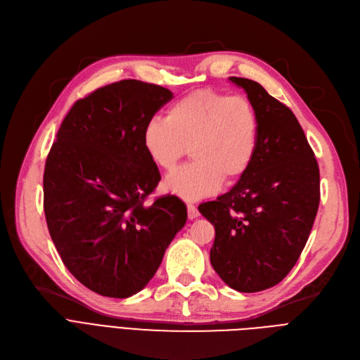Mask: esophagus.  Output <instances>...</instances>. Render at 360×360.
I'll return each mask as SVG.
<instances>
[{
  "label": "esophagus",
  "mask_w": 360,
  "mask_h": 360,
  "mask_svg": "<svg viewBox=\"0 0 360 360\" xmlns=\"http://www.w3.org/2000/svg\"><path fill=\"white\" fill-rule=\"evenodd\" d=\"M186 210H188V219L193 220V219H197L200 216L198 213V209L194 205V204H188L186 205Z\"/></svg>",
  "instance_id": "34e87169"
}]
</instances>
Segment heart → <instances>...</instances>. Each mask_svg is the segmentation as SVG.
<instances>
[{
	"mask_svg": "<svg viewBox=\"0 0 360 360\" xmlns=\"http://www.w3.org/2000/svg\"><path fill=\"white\" fill-rule=\"evenodd\" d=\"M258 140L252 102L210 89L178 99L166 118L150 120L143 129L147 155L162 169H174L190 147L194 160L165 179L166 190L186 201L216 193L223 179L242 178L257 156Z\"/></svg>",
	"mask_w": 360,
	"mask_h": 360,
	"instance_id": "obj_1",
	"label": "heart"
}]
</instances>
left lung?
I'll return each mask as SVG.
<instances>
[{
  "instance_id": "1",
  "label": "left lung",
  "mask_w": 360,
  "mask_h": 360,
  "mask_svg": "<svg viewBox=\"0 0 360 360\" xmlns=\"http://www.w3.org/2000/svg\"><path fill=\"white\" fill-rule=\"evenodd\" d=\"M242 87L259 117L257 156L236 185L198 205L216 231L210 261L229 288L276 286L304 251L319 205V169L293 112L250 79Z\"/></svg>"
}]
</instances>
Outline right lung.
<instances>
[{
  "label": "right lung",
  "mask_w": 360,
  "mask_h": 360,
  "mask_svg": "<svg viewBox=\"0 0 360 360\" xmlns=\"http://www.w3.org/2000/svg\"><path fill=\"white\" fill-rule=\"evenodd\" d=\"M174 94L139 80L108 84L64 118L44 174V210L64 266L108 297L140 292L186 221L175 195L146 198L160 181L143 129Z\"/></svg>",
  "instance_id": "1"
}]
</instances>
